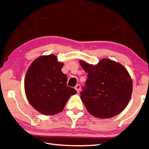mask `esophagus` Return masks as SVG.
Returning a JSON list of instances; mask_svg holds the SVG:
<instances>
[{"instance_id": "1", "label": "esophagus", "mask_w": 149, "mask_h": 149, "mask_svg": "<svg viewBox=\"0 0 149 149\" xmlns=\"http://www.w3.org/2000/svg\"><path fill=\"white\" fill-rule=\"evenodd\" d=\"M80 89H81V86H80V85H79V84H77L76 86L75 87V89L77 91V93H79L80 91Z\"/></svg>"}]
</instances>
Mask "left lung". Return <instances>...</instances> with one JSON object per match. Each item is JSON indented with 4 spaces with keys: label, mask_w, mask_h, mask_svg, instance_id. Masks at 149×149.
<instances>
[{
    "label": "left lung",
    "mask_w": 149,
    "mask_h": 149,
    "mask_svg": "<svg viewBox=\"0 0 149 149\" xmlns=\"http://www.w3.org/2000/svg\"><path fill=\"white\" fill-rule=\"evenodd\" d=\"M88 73L80 98L91 114L110 118L120 113L132 96L133 84L127 70L120 63L103 58L97 65L80 61Z\"/></svg>",
    "instance_id": "obj_1"
}]
</instances>
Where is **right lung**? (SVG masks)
Wrapping results in <instances>:
<instances>
[{
  "mask_svg": "<svg viewBox=\"0 0 149 149\" xmlns=\"http://www.w3.org/2000/svg\"><path fill=\"white\" fill-rule=\"evenodd\" d=\"M64 64L54 54L41 56L30 65L25 77V92L29 102L44 115L62 112L76 91L67 86V75L61 71Z\"/></svg>",
  "mask_w": 149,
  "mask_h": 149,
  "instance_id": "obj_1",
  "label": "right lung"
}]
</instances>
